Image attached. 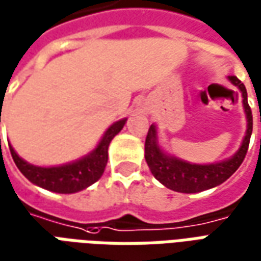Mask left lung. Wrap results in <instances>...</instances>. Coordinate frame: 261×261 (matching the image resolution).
Returning a JSON list of instances; mask_svg holds the SVG:
<instances>
[{
	"label": "left lung",
	"instance_id": "8db88e82",
	"mask_svg": "<svg viewBox=\"0 0 261 261\" xmlns=\"http://www.w3.org/2000/svg\"><path fill=\"white\" fill-rule=\"evenodd\" d=\"M229 81L242 92L243 106L247 117V131L241 149L228 161L211 165H194L173 156H168L158 147L155 125L149 127L145 138V161L155 179L170 190L179 193H198L213 189L229 179L246 156L253 130L252 110L247 103V92L245 85L233 75L229 76Z\"/></svg>",
	"mask_w": 261,
	"mask_h": 261
}]
</instances>
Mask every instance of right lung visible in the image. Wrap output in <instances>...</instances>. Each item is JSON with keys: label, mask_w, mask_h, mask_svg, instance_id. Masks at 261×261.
Wrapping results in <instances>:
<instances>
[{"label": "right lung", "mask_w": 261, "mask_h": 261, "mask_svg": "<svg viewBox=\"0 0 261 261\" xmlns=\"http://www.w3.org/2000/svg\"><path fill=\"white\" fill-rule=\"evenodd\" d=\"M124 124L125 119L114 123L105 133L102 141L99 142L95 151H92L85 158L63 166H56V168L33 166L19 158L12 147H9V151L18 169L32 183L54 193H61V194L76 193L100 179L108 164L109 144L116 134H119Z\"/></svg>", "instance_id": "right-lung-1"}]
</instances>
